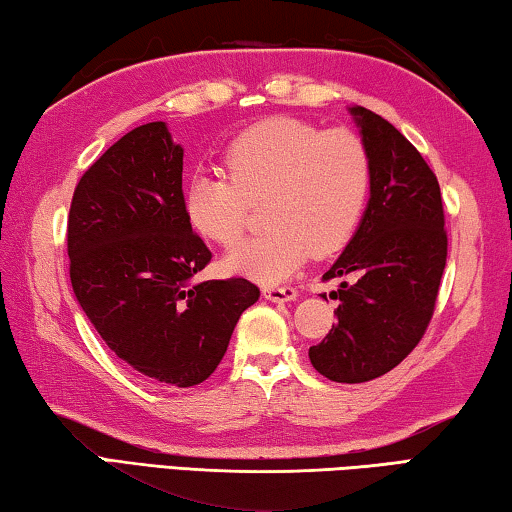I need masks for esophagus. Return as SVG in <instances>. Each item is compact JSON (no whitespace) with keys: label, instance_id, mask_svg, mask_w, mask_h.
I'll use <instances>...</instances> for the list:
<instances>
[{"label":"esophagus","instance_id":"esophagus-1","mask_svg":"<svg viewBox=\"0 0 512 512\" xmlns=\"http://www.w3.org/2000/svg\"><path fill=\"white\" fill-rule=\"evenodd\" d=\"M299 292L292 286H267L263 288V297L270 301H295Z\"/></svg>","mask_w":512,"mask_h":512}]
</instances>
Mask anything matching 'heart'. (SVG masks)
Here are the masks:
<instances>
[{
    "mask_svg": "<svg viewBox=\"0 0 512 512\" xmlns=\"http://www.w3.org/2000/svg\"><path fill=\"white\" fill-rule=\"evenodd\" d=\"M226 172H197L183 188V211L201 238L231 247L265 204L263 236L226 256L231 272L279 283L308 256H331L354 236L372 188V161L354 131H322L301 117L251 124L224 149Z\"/></svg>",
    "mask_w": 512,
    "mask_h": 512,
    "instance_id": "b5f03b06",
    "label": "heart"
}]
</instances>
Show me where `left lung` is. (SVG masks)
I'll use <instances>...</instances> for the list:
<instances>
[{"mask_svg":"<svg viewBox=\"0 0 512 512\" xmlns=\"http://www.w3.org/2000/svg\"><path fill=\"white\" fill-rule=\"evenodd\" d=\"M370 152V204L324 281L351 274L331 299L338 324L308 349L326 379L365 383L420 345L447 265L440 183L422 154L381 115L351 108Z\"/></svg>","mask_w":512,"mask_h":512,"instance_id":"obj_1","label":"left lung"}]
</instances>
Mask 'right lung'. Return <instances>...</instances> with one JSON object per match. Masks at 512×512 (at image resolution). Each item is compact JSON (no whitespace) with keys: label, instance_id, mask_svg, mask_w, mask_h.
Masks as SVG:
<instances>
[{"label":"right lung","instance_id":"right-lung-1","mask_svg":"<svg viewBox=\"0 0 512 512\" xmlns=\"http://www.w3.org/2000/svg\"><path fill=\"white\" fill-rule=\"evenodd\" d=\"M181 174L165 122L122 136L74 188L67 256L74 295L113 354L190 388L215 372L261 290L240 276L192 281L213 254L183 211Z\"/></svg>","mask_w":512,"mask_h":512}]
</instances>
